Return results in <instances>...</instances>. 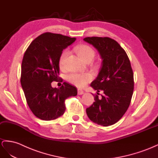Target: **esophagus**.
<instances>
[{"mask_svg": "<svg viewBox=\"0 0 158 158\" xmlns=\"http://www.w3.org/2000/svg\"><path fill=\"white\" fill-rule=\"evenodd\" d=\"M77 93H78V94L81 95L84 93V91L81 89H77Z\"/></svg>", "mask_w": 158, "mask_h": 158, "instance_id": "obj_1", "label": "esophagus"}]
</instances>
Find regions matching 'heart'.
<instances>
[{
  "mask_svg": "<svg viewBox=\"0 0 158 158\" xmlns=\"http://www.w3.org/2000/svg\"><path fill=\"white\" fill-rule=\"evenodd\" d=\"M75 52L85 62H91L95 56V51L90 46L86 44H79L74 47ZM69 54L68 50H64L60 54L58 60V64L60 68H64L66 59ZM67 79L71 83L78 86L83 87L89 81L93 79V75L90 73H73L68 75Z\"/></svg>",
  "mask_w": 158,
  "mask_h": 158,
  "instance_id": "heart-1",
  "label": "heart"
}]
</instances>
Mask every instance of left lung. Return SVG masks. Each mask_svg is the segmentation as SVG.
Returning a JSON list of instances; mask_svg holds the SVG:
<instances>
[{"label": "left lung", "mask_w": 158, "mask_h": 158, "mask_svg": "<svg viewBox=\"0 0 158 158\" xmlns=\"http://www.w3.org/2000/svg\"><path fill=\"white\" fill-rule=\"evenodd\" d=\"M84 40L98 50L102 59L96 79L90 86L100 92L94 94V103L86 110L89 118L104 127L117 123L130 105L134 90L133 72L125 50L109 37H86Z\"/></svg>", "instance_id": "left-lung-1"}]
</instances>
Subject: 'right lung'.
<instances>
[{
	"label": "right lung",
	"mask_w": 158,
	"mask_h": 158,
	"mask_svg": "<svg viewBox=\"0 0 158 158\" xmlns=\"http://www.w3.org/2000/svg\"><path fill=\"white\" fill-rule=\"evenodd\" d=\"M75 40L47 32L35 39L24 53L20 82L30 110L40 119L53 120L62 115L65 100L77 94L76 87L68 83L59 89L51 86L59 79L60 54Z\"/></svg>",
	"instance_id": "right-lung-1"
}]
</instances>
